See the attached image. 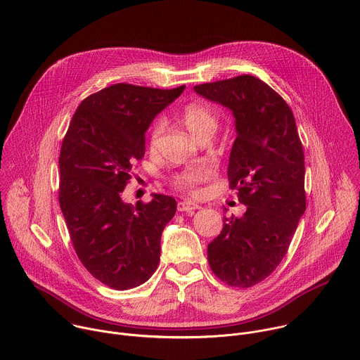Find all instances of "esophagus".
Wrapping results in <instances>:
<instances>
[{"instance_id":"obj_1","label":"esophagus","mask_w":360,"mask_h":360,"mask_svg":"<svg viewBox=\"0 0 360 360\" xmlns=\"http://www.w3.org/2000/svg\"><path fill=\"white\" fill-rule=\"evenodd\" d=\"M200 207L198 203L195 202H191V200H182L178 203V211L179 212H191V211H195V210H199Z\"/></svg>"}]
</instances>
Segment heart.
<instances>
[{"label":"heart","instance_id":"heart-1","mask_svg":"<svg viewBox=\"0 0 360 360\" xmlns=\"http://www.w3.org/2000/svg\"><path fill=\"white\" fill-rule=\"evenodd\" d=\"M179 118L182 124L188 128V131L193 136H196L199 141L203 138H211L219 124L217 112L210 105L203 104L200 101H192L189 104H186L181 110ZM162 132H164V124L161 121H157L153 124L149 135V142L152 146H155L160 142ZM211 175L212 172L208 167H203V165L189 167L176 172L171 178V184L178 191H182L186 193H196L198 185L208 181Z\"/></svg>","mask_w":360,"mask_h":360}]
</instances>
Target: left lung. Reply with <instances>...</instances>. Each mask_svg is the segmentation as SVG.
<instances>
[{
  "label": "left lung",
  "instance_id": "left-lung-1",
  "mask_svg": "<svg viewBox=\"0 0 360 360\" xmlns=\"http://www.w3.org/2000/svg\"><path fill=\"white\" fill-rule=\"evenodd\" d=\"M199 95L228 107L236 125L228 179L246 205L224 218L208 245L212 272L226 285L250 288L266 279L286 255L306 210L304 157L286 101L253 75L195 85Z\"/></svg>",
  "mask_w": 360,
  "mask_h": 360
}]
</instances>
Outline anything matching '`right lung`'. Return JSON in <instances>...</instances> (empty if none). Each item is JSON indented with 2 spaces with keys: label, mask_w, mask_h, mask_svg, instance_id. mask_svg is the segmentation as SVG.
<instances>
[{
  "label": "right lung",
  "mask_w": 360,
  "mask_h": 360,
  "mask_svg": "<svg viewBox=\"0 0 360 360\" xmlns=\"http://www.w3.org/2000/svg\"><path fill=\"white\" fill-rule=\"evenodd\" d=\"M184 88L110 85L81 102L63 139L58 199L70 238L86 271L112 289L139 286L158 268L176 200L132 205L121 193L145 155V131Z\"/></svg>",
  "instance_id": "right-lung-1"
}]
</instances>
